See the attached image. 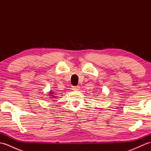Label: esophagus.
<instances>
[{
    "label": "esophagus",
    "instance_id": "1",
    "mask_svg": "<svg viewBox=\"0 0 151 151\" xmlns=\"http://www.w3.org/2000/svg\"><path fill=\"white\" fill-rule=\"evenodd\" d=\"M72 89L74 91H78L80 89V86H73Z\"/></svg>",
    "mask_w": 151,
    "mask_h": 151
}]
</instances>
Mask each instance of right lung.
Here are the masks:
<instances>
[{
    "mask_svg": "<svg viewBox=\"0 0 151 151\" xmlns=\"http://www.w3.org/2000/svg\"><path fill=\"white\" fill-rule=\"evenodd\" d=\"M55 95H56L55 94V93H54V91H53L52 90H50V92H49V97L51 98L52 99H54V98L56 97Z\"/></svg>",
    "mask_w": 151,
    "mask_h": 151,
    "instance_id": "obj_1",
    "label": "right lung"
}]
</instances>
